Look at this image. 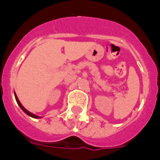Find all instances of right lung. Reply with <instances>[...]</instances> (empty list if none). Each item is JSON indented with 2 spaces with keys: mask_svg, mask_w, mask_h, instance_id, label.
<instances>
[{
  "mask_svg": "<svg viewBox=\"0 0 160 160\" xmlns=\"http://www.w3.org/2000/svg\"><path fill=\"white\" fill-rule=\"evenodd\" d=\"M15 98H16V100H17V102H18V104L20 106V107H21V108L22 109V111H23L25 113V114H27L28 115H29V116H30V117H32V118H40V117H39V116H37V115H35V114H32V113H30V112H29V111H28L27 110H26V109H25V108H24L23 106L22 105V103L20 102V101H19V100H18V97H17L16 94H15Z\"/></svg>",
  "mask_w": 160,
  "mask_h": 160,
  "instance_id": "obj_1",
  "label": "right lung"
}]
</instances>
